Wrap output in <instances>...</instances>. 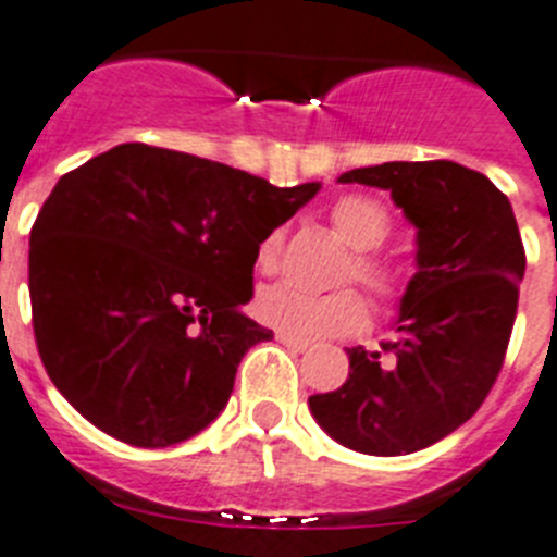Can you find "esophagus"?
I'll return each mask as SVG.
<instances>
[{"label":"esophagus","instance_id":"34e87169","mask_svg":"<svg viewBox=\"0 0 557 557\" xmlns=\"http://www.w3.org/2000/svg\"><path fill=\"white\" fill-rule=\"evenodd\" d=\"M278 344H284L287 346V349H293V351H307L310 349V344H307V341H298V337H289V335H284V332H278Z\"/></svg>","mask_w":557,"mask_h":557}]
</instances>
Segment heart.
Here are the masks:
<instances>
[{"label":"heart","mask_w":557,"mask_h":557,"mask_svg":"<svg viewBox=\"0 0 557 557\" xmlns=\"http://www.w3.org/2000/svg\"><path fill=\"white\" fill-rule=\"evenodd\" d=\"M330 220L335 233L355 250L346 275H355L360 284L372 289L383 301L400 296V275L386 261L374 259V250L392 233V216L377 199L363 194H346L332 206ZM282 231L268 233L256 250V264L261 273H273L282 259ZM256 315L273 330L284 332L298 341H318V337H341L358 332L369 318L363 296L358 289H335L324 296H312L289 284H273L256 296Z\"/></svg>","instance_id":"heart-1"}]
</instances>
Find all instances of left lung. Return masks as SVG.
<instances>
[{
    "label": "left lung",
    "mask_w": 557,
    "mask_h": 557,
    "mask_svg": "<svg viewBox=\"0 0 557 557\" xmlns=\"http://www.w3.org/2000/svg\"><path fill=\"white\" fill-rule=\"evenodd\" d=\"M337 183L392 194L417 227V273L387 355L346 349L349 377L312 394L310 411L344 448L414 454L476 414L505 363L527 268L516 213L484 174L450 160L351 169Z\"/></svg>",
    "instance_id": "1"
}]
</instances>
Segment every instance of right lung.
<instances>
[{
	"label": "right lung",
	"mask_w": 557,
	"mask_h": 557,
	"mask_svg": "<svg viewBox=\"0 0 557 557\" xmlns=\"http://www.w3.org/2000/svg\"><path fill=\"white\" fill-rule=\"evenodd\" d=\"M318 191L143 143L64 174L30 231L33 332L55 388L137 448L211 425L245 351L273 337L242 312L256 250Z\"/></svg>",
	"instance_id": "right-lung-1"
}]
</instances>
